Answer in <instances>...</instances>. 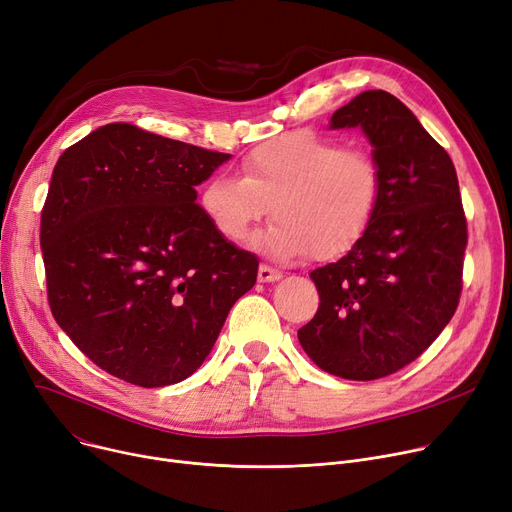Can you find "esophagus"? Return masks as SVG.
Instances as JSON below:
<instances>
[{
	"instance_id": "34e87169",
	"label": "esophagus",
	"mask_w": 512,
	"mask_h": 512,
	"mask_svg": "<svg viewBox=\"0 0 512 512\" xmlns=\"http://www.w3.org/2000/svg\"><path fill=\"white\" fill-rule=\"evenodd\" d=\"M283 275L279 273L277 268H270V266H266V264H260V268H258V281L260 283H275V281H279Z\"/></svg>"
}]
</instances>
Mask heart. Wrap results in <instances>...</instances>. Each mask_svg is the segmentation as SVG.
<instances>
[{
	"label": "heart",
	"mask_w": 512,
	"mask_h": 512,
	"mask_svg": "<svg viewBox=\"0 0 512 512\" xmlns=\"http://www.w3.org/2000/svg\"><path fill=\"white\" fill-rule=\"evenodd\" d=\"M242 177L215 175L200 190V208L229 242H244L270 213L275 221L256 246L277 260L345 256L368 233L382 200V169L366 148H345L312 130L281 134L252 148Z\"/></svg>",
	"instance_id": "1"
}]
</instances>
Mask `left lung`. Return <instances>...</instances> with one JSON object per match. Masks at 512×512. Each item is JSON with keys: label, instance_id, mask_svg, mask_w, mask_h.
I'll return each mask as SVG.
<instances>
[{"label": "left lung", "instance_id": "8db88e82", "mask_svg": "<svg viewBox=\"0 0 512 512\" xmlns=\"http://www.w3.org/2000/svg\"><path fill=\"white\" fill-rule=\"evenodd\" d=\"M328 128L366 134L384 188L362 242L310 273L320 306L297 339L320 370L376 380L422 355L459 306L467 246L459 179L446 150L386 90L357 95Z\"/></svg>", "mask_w": 512, "mask_h": 512}]
</instances>
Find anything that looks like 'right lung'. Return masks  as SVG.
Segmentation results:
<instances>
[{
    "mask_svg": "<svg viewBox=\"0 0 512 512\" xmlns=\"http://www.w3.org/2000/svg\"><path fill=\"white\" fill-rule=\"evenodd\" d=\"M231 155L107 124L64 150L41 213L55 322L101 370L144 388L192 376L258 258L204 217L196 186Z\"/></svg>",
    "mask_w": 512,
    "mask_h": 512,
    "instance_id": "right-lung-1",
    "label": "right lung"
}]
</instances>
